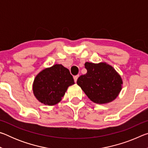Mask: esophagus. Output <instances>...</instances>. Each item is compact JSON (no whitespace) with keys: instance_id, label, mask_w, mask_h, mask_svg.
Wrapping results in <instances>:
<instances>
[{"instance_id":"obj_1","label":"esophagus","mask_w":148,"mask_h":148,"mask_svg":"<svg viewBox=\"0 0 148 148\" xmlns=\"http://www.w3.org/2000/svg\"><path fill=\"white\" fill-rule=\"evenodd\" d=\"M78 77H79V75H76V76H74V79L75 82H77V78H78Z\"/></svg>"}]
</instances>
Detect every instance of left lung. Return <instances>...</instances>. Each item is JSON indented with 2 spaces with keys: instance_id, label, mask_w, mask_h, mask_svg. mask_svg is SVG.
<instances>
[{
  "instance_id": "8db88e82",
  "label": "left lung",
  "mask_w": 148,
  "mask_h": 148,
  "mask_svg": "<svg viewBox=\"0 0 148 148\" xmlns=\"http://www.w3.org/2000/svg\"><path fill=\"white\" fill-rule=\"evenodd\" d=\"M87 73L80 76L77 84L95 103L102 104L113 101L122 89L123 81L113 67L106 62H86Z\"/></svg>"
}]
</instances>
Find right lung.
Here are the masks:
<instances>
[{
  "mask_svg": "<svg viewBox=\"0 0 148 148\" xmlns=\"http://www.w3.org/2000/svg\"><path fill=\"white\" fill-rule=\"evenodd\" d=\"M74 84L68 69L56 64L42 71L34 78L32 90L37 100L53 106L61 101L69 86Z\"/></svg>",
  "mask_w": 148,
  "mask_h": 148,
  "instance_id": "add662e5",
  "label": "right lung"
}]
</instances>
